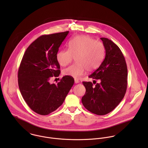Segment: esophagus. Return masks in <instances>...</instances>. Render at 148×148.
<instances>
[{
  "mask_svg": "<svg viewBox=\"0 0 148 148\" xmlns=\"http://www.w3.org/2000/svg\"><path fill=\"white\" fill-rule=\"evenodd\" d=\"M79 81L77 80V79H75V84H77V83H79Z\"/></svg>",
  "mask_w": 148,
  "mask_h": 148,
  "instance_id": "esophagus-1",
  "label": "esophagus"
}]
</instances>
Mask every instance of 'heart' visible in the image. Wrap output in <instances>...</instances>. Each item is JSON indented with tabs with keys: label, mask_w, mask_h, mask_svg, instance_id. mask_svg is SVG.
I'll use <instances>...</instances> for the list:
<instances>
[{
	"label": "heart",
	"mask_w": 148,
	"mask_h": 148,
	"mask_svg": "<svg viewBox=\"0 0 148 148\" xmlns=\"http://www.w3.org/2000/svg\"><path fill=\"white\" fill-rule=\"evenodd\" d=\"M106 49L102 42L96 40L88 36H77L68 42V49L58 52L56 59L59 63L65 66L71 63L75 58L76 63L63 71L65 76L75 79L80 78L87 70H96L102 63Z\"/></svg>",
	"instance_id": "b5f03b06"
}]
</instances>
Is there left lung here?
I'll return each mask as SVG.
<instances>
[{
	"instance_id": "1",
	"label": "left lung",
	"mask_w": 148,
	"mask_h": 148,
	"mask_svg": "<svg viewBox=\"0 0 148 148\" xmlns=\"http://www.w3.org/2000/svg\"><path fill=\"white\" fill-rule=\"evenodd\" d=\"M106 57L100 66L89 77L100 80L93 86L83 82L86 92L82 101L89 112L105 115L112 111L124 98L127 88V69L124 56L119 47L110 40L101 38Z\"/></svg>"
}]
</instances>
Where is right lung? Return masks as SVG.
<instances>
[{"label":"right lung","instance_id":"1","mask_svg":"<svg viewBox=\"0 0 148 148\" xmlns=\"http://www.w3.org/2000/svg\"><path fill=\"white\" fill-rule=\"evenodd\" d=\"M69 31L42 35L26 49L18 71V84L29 107L41 115H48L62 105L74 84L73 77L65 76L57 84L51 77L60 73L56 59L59 48Z\"/></svg>","mask_w":148,"mask_h":148}]
</instances>
